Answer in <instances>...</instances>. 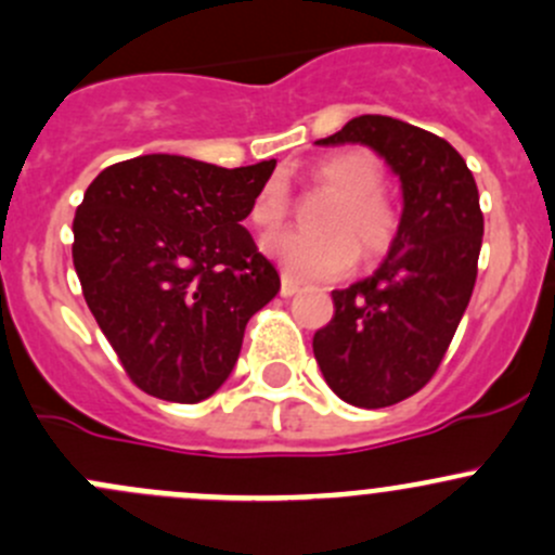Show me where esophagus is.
<instances>
[{
  "label": "esophagus",
  "instance_id": "esophagus-1",
  "mask_svg": "<svg viewBox=\"0 0 555 555\" xmlns=\"http://www.w3.org/2000/svg\"><path fill=\"white\" fill-rule=\"evenodd\" d=\"M300 293V284L293 282V279H282V298H293V295Z\"/></svg>",
  "mask_w": 555,
  "mask_h": 555
}]
</instances>
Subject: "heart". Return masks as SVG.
<instances>
[{
  "instance_id": "b5f03b06",
  "label": "heart",
  "mask_w": 555,
  "mask_h": 555,
  "mask_svg": "<svg viewBox=\"0 0 555 555\" xmlns=\"http://www.w3.org/2000/svg\"><path fill=\"white\" fill-rule=\"evenodd\" d=\"M313 182L338 193V204L327 217L330 236H304L284 231L262 238V251L293 282H330L349 273L362 257H378L389 249L400 228V211L384 193V169L365 150H346L313 164ZM289 209L287 190L271 179L255 195L249 222L257 231H273L284 222Z\"/></svg>"
}]
</instances>
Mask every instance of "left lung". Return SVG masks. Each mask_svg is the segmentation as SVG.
<instances>
[{"label": "left lung", "instance_id": "left-lung-1", "mask_svg": "<svg viewBox=\"0 0 555 555\" xmlns=\"http://www.w3.org/2000/svg\"><path fill=\"white\" fill-rule=\"evenodd\" d=\"M317 144H367L402 182V217L373 276L335 289L313 335L330 389L357 408L416 395L443 362L478 276V184L446 139L386 115H360Z\"/></svg>", "mask_w": 555, "mask_h": 555}]
</instances>
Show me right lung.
<instances>
[{"label":"right lung","mask_w":555,"mask_h":555,"mask_svg":"<svg viewBox=\"0 0 555 555\" xmlns=\"http://www.w3.org/2000/svg\"><path fill=\"white\" fill-rule=\"evenodd\" d=\"M276 160L222 169L182 155H139L88 184L75 215V271L86 304L147 395H215L242 351L251 313L279 273L242 222Z\"/></svg>","instance_id":"obj_1"}]
</instances>
